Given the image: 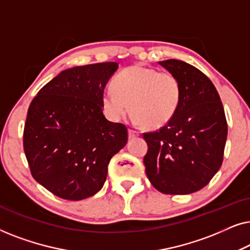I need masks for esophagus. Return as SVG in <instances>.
Returning <instances> with one entry per match:
<instances>
[{"mask_svg": "<svg viewBox=\"0 0 250 250\" xmlns=\"http://www.w3.org/2000/svg\"><path fill=\"white\" fill-rule=\"evenodd\" d=\"M140 136V133L134 131V129H128V138L129 139H134V138H138Z\"/></svg>", "mask_w": 250, "mask_h": 250, "instance_id": "obj_1", "label": "esophagus"}]
</instances>
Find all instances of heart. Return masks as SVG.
Wrapping results in <instances>:
<instances>
[{
	"label": "heart",
	"mask_w": 250,
	"mask_h": 250,
	"mask_svg": "<svg viewBox=\"0 0 250 250\" xmlns=\"http://www.w3.org/2000/svg\"><path fill=\"white\" fill-rule=\"evenodd\" d=\"M181 102L179 78L169 71L133 64L116 75L102 95L104 114L118 122L133 112L136 124L158 129L168 124Z\"/></svg>",
	"instance_id": "obj_1"
}]
</instances>
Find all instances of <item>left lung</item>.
<instances>
[{"label":"left lung","mask_w":250,"mask_h":250,"mask_svg":"<svg viewBox=\"0 0 250 250\" xmlns=\"http://www.w3.org/2000/svg\"><path fill=\"white\" fill-rule=\"evenodd\" d=\"M179 78L181 102L168 124L143 133L146 174L165 194H189L206 187L223 162L228 124L214 84L181 60L159 61Z\"/></svg>","instance_id":"left-lung-1"}]
</instances>
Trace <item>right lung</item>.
<instances>
[{"instance_id":"add662e5","label":"right lung","mask_w":250,"mask_h":250,"mask_svg":"<svg viewBox=\"0 0 250 250\" xmlns=\"http://www.w3.org/2000/svg\"><path fill=\"white\" fill-rule=\"evenodd\" d=\"M117 62L69 68L33 99L23 150L34 179L67 200H82L104 187L108 164L127 143V128L102 111L105 85Z\"/></svg>"}]
</instances>
